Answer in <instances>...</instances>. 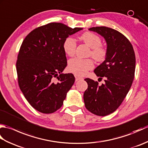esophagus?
I'll return each mask as SVG.
<instances>
[{"label": "esophagus", "instance_id": "obj_1", "mask_svg": "<svg viewBox=\"0 0 148 148\" xmlns=\"http://www.w3.org/2000/svg\"><path fill=\"white\" fill-rule=\"evenodd\" d=\"M75 77H76V81H79V80L83 79L82 77H79V76H75Z\"/></svg>", "mask_w": 148, "mask_h": 148}]
</instances>
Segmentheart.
<instances>
[{"label":"heart","instance_id":"1","mask_svg":"<svg viewBox=\"0 0 148 148\" xmlns=\"http://www.w3.org/2000/svg\"><path fill=\"white\" fill-rule=\"evenodd\" d=\"M80 39L92 48L90 55L97 62H103L107 56V49L101 45V39L95 34L86 32L80 36ZM76 41L74 38L69 37L63 43V49L67 55L72 56L74 55L76 48ZM94 67V64L91 59H81L75 58L69 62L68 70L76 76H83L88 71Z\"/></svg>","mask_w":148,"mask_h":148}]
</instances>
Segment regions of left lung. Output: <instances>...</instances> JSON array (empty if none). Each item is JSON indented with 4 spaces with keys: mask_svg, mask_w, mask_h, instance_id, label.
Wrapping results in <instances>:
<instances>
[{
    "mask_svg": "<svg viewBox=\"0 0 148 148\" xmlns=\"http://www.w3.org/2000/svg\"><path fill=\"white\" fill-rule=\"evenodd\" d=\"M100 34L107 43V56L94 72L105 83L99 85L89 78L84 79L88 88L83 99L86 108L93 114L105 116L117 109L123 101L133 83L136 56L133 46L124 35L106 27L88 29Z\"/></svg>",
    "mask_w": 148,
    "mask_h": 148,
    "instance_id": "left-lung-1",
    "label": "left lung"
}]
</instances>
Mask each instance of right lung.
Here are the masks:
<instances>
[{
    "instance_id": "right-lung-1",
    "label": "right lung",
    "mask_w": 148,
    "mask_h": 148,
    "mask_svg": "<svg viewBox=\"0 0 148 148\" xmlns=\"http://www.w3.org/2000/svg\"><path fill=\"white\" fill-rule=\"evenodd\" d=\"M82 29L50 23L33 30L23 40L16 62L18 84L37 111L49 114L63 105L75 81L72 74L62 73L67 66L63 43ZM54 77L57 83L53 81Z\"/></svg>"
}]
</instances>
